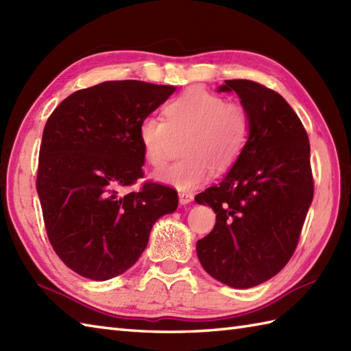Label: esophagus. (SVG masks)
Returning <instances> with one entry per match:
<instances>
[{"label": "esophagus", "instance_id": "esophagus-1", "mask_svg": "<svg viewBox=\"0 0 351 351\" xmlns=\"http://www.w3.org/2000/svg\"><path fill=\"white\" fill-rule=\"evenodd\" d=\"M178 197H180L181 205H187V204L193 202V199H195V196H193L190 191H181L180 195H178Z\"/></svg>", "mask_w": 351, "mask_h": 351}]
</instances>
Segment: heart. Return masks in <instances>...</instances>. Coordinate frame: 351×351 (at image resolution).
<instances>
[{
  "label": "heart",
  "mask_w": 351,
  "mask_h": 351,
  "mask_svg": "<svg viewBox=\"0 0 351 351\" xmlns=\"http://www.w3.org/2000/svg\"><path fill=\"white\" fill-rule=\"evenodd\" d=\"M166 121L147 116L138 125V140L152 167L167 162L173 137L187 136L185 155L154 178L176 190H193L210 178L213 169L221 173L240 158L249 143L252 122L241 104L226 102L200 87H191L167 104Z\"/></svg>",
  "instance_id": "heart-1"
}]
</instances>
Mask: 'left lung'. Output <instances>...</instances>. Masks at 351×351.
<instances>
[{"label": "left lung", "instance_id": "obj_1", "mask_svg": "<svg viewBox=\"0 0 351 351\" xmlns=\"http://www.w3.org/2000/svg\"><path fill=\"white\" fill-rule=\"evenodd\" d=\"M249 111L244 152L219 185L195 200L211 206L215 226L196 244L200 264L232 288L256 287L287 265L314 197L311 146L299 116L271 88L226 80Z\"/></svg>", "mask_w": 351, "mask_h": 351}]
</instances>
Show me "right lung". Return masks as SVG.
I'll list each match as a JSON object with an SVG mask.
<instances>
[{"mask_svg": "<svg viewBox=\"0 0 351 351\" xmlns=\"http://www.w3.org/2000/svg\"><path fill=\"white\" fill-rule=\"evenodd\" d=\"M175 86L106 81L68 96L45 125L37 195L52 249L71 270L108 280L137 263L155 221L178 208V193L146 182L138 125Z\"/></svg>", "mask_w": 351, "mask_h": 351, "instance_id": "1", "label": "right lung"}]
</instances>
